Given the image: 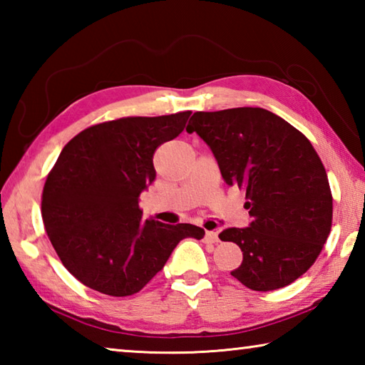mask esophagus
Instances as JSON below:
<instances>
[{"mask_svg":"<svg viewBox=\"0 0 365 365\" xmlns=\"http://www.w3.org/2000/svg\"><path fill=\"white\" fill-rule=\"evenodd\" d=\"M205 240L207 243H219V235L217 232H206Z\"/></svg>","mask_w":365,"mask_h":365,"instance_id":"1","label":"esophagus"}]
</instances>
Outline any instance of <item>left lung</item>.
I'll return each instance as SVG.
<instances>
[{
    "label": "left lung",
    "mask_w": 365,
    "mask_h": 365,
    "mask_svg": "<svg viewBox=\"0 0 365 365\" xmlns=\"http://www.w3.org/2000/svg\"><path fill=\"white\" fill-rule=\"evenodd\" d=\"M187 132L211 148L222 178L246 191L251 224L225 228L243 251L230 274L255 292L293 283L316 262L330 235L333 197L319 154L304 135L262 108L195 113Z\"/></svg>",
    "instance_id": "left-lung-1"
}]
</instances>
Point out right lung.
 <instances>
[{
  "mask_svg": "<svg viewBox=\"0 0 365 365\" xmlns=\"http://www.w3.org/2000/svg\"><path fill=\"white\" fill-rule=\"evenodd\" d=\"M190 114L103 122L63 148L43 188L41 217L61 262L85 287L117 298L138 293L183 238L205 237L191 224L145 220L138 206L156 178L154 151L183 132Z\"/></svg>",
  "mask_w": 365,
  "mask_h": 365,
  "instance_id": "1",
  "label": "right lung"
}]
</instances>
